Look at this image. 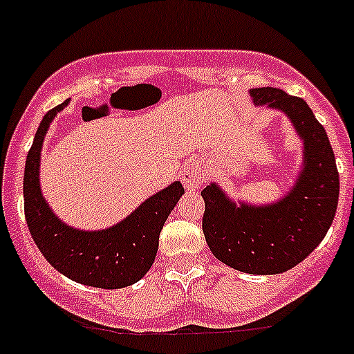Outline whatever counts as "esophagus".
<instances>
[{
    "label": "esophagus",
    "instance_id": "obj_1",
    "mask_svg": "<svg viewBox=\"0 0 354 354\" xmlns=\"http://www.w3.org/2000/svg\"><path fill=\"white\" fill-rule=\"evenodd\" d=\"M207 178H208L207 168H205L203 165H200V162H193V165H189L188 168L185 169V174H183L185 188L189 189V192H193V189L200 188V186L207 181Z\"/></svg>",
    "mask_w": 354,
    "mask_h": 354
}]
</instances>
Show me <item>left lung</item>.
<instances>
[{"instance_id": "1", "label": "left lung", "mask_w": 354, "mask_h": 354, "mask_svg": "<svg viewBox=\"0 0 354 354\" xmlns=\"http://www.w3.org/2000/svg\"><path fill=\"white\" fill-rule=\"evenodd\" d=\"M255 104L281 109L304 139V169L296 186L270 207L236 205L216 185L201 192L203 228L220 262L247 274H282L321 243L335 220L339 173L328 134L301 97L275 87L252 88Z\"/></svg>"}]
</instances>
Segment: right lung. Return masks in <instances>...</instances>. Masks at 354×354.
Returning <instances> with one entry per match:
<instances>
[{"instance_id":"add662e5","label":"right lung","mask_w":354,"mask_h":354,"mask_svg":"<svg viewBox=\"0 0 354 354\" xmlns=\"http://www.w3.org/2000/svg\"><path fill=\"white\" fill-rule=\"evenodd\" d=\"M67 104L68 100H65L46 112L26 156L23 180L26 223L44 257L65 277L100 289L127 287L138 282L153 266L162 225L185 188L180 181H174L107 230L82 232L62 223L41 196L38 166L50 122Z\"/></svg>"}]
</instances>
